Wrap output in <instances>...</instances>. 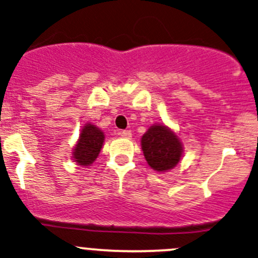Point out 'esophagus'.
<instances>
[{"mask_svg":"<svg viewBox=\"0 0 258 258\" xmlns=\"http://www.w3.org/2000/svg\"><path fill=\"white\" fill-rule=\"evenodd\" d=\"M118 135H120L122 138H131L132 137L131 131H120L118 132Z\"/></svg>","mask_w":258,"mask_h":258,"instance_id":"34e87169","label":"esophagus"}]
</instances>
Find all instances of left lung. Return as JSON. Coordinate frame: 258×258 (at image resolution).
<instances>
[{
  "label": "left lung",
  "mask_w": 258,
  "mask_h": 258,
  "mask_svg": "<svg viewBox=\"0 0 258 258\" xmlns=\"http://www.w3.org/2000/svg\"><path fill=\"white\" fill-rule=\"evenodd\" d=\"M141 147L148 165L157 172L173 169L183 157V143L165 124L151 126L141 138Z\"/></svg>",
  "instance_id": "obj_1"
}]
</instances>
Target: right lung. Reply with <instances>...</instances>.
Listing matches in <instances>:
<instances>
[{
    "mask_svg": "<svg viewBox=\"0 0 258 258\" xmlns=\"http://www.w3.org/2000/svg\"><path fill=\"white\" fill-rule=\"evenodd\" d=\"M105 135L93 123L84 124L79 134V140L73 150V161L78 165L88 168L96 161L104 146Z\"/></svg>",
    "mask_w": 258,
    "mask_h": 258,
    "instance_id": "right-lung-1",
    "label": "right lung"
}]
</instances>
